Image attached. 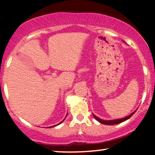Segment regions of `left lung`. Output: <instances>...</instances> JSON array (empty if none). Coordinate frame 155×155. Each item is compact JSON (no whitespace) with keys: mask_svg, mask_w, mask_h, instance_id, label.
Segmentation results:
<instances>
[{"mask_svg":"<svg viewBox=\"0 0 155 155\" xmlns=\"http://www.w3.org/2000/svg\"><path fill=\"white\" fill-rule=\"evenodd\" d=\"M136 111V110H135L133 112V113H131L130 114H129L128 116L124 117V118H121V119H117V120H101V119L99 118V117H96L95 114H92V115H93L94 118L96 120L98 121L100 123H102V124H108V125H111V124H120L121 122H124V121H126L127 120H128L129 118H130L131 117L133 116V114H134L135 112Z\"/></svg>","mask_w":155,"mask_h":155,"instance_id":"8db88e82","label":"left lung"}]
</instances>
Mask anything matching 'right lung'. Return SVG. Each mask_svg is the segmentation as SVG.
<instances>
[{
    "instance_id": "obj_1",
    "label": "right lung",
    "mask_w": 155,
    "mask_h": 155,
    "mask_svg": "<svg viewBox=\"0 0 155 155\" xmlns=\"http://www.w3.org/2000/svg\"><path fill=\"white\" fill-rule=\"evenodd\" d=\"M67 114H66V116H67ZM65 118H66V117H65ZM65 119H64V120H63V121H62V122H60V123H58V124H55V125H53V126H51V127H56V126H58V124H61V123H62V122H63V121H64V120H65Z\"/></svg>"
}]
</instances>
